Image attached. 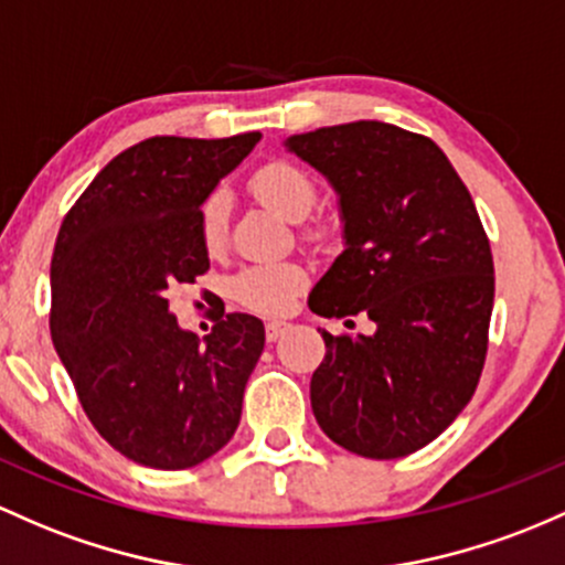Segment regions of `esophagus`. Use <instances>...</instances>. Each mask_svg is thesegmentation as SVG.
Wrapping results in <instances>:
<instances>
[{
  "label": "esophagus",
  "mask_w": 565,
  "mask_h": 565,
  "mask_svg": "<svg viewBox=\"0 0 565 565\" xmlns=\"http://www.w3.org/2000/svg\"><path fill=\"white\" fill-rule=\"evenodd\" d=\"M287 330H289L287 321H268V324H265V338H268V343H273V340L281 338Z\"/></svg>",
  "instance_id": "obj_1"
}]
</instances>
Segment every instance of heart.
<instances>
[{"label":"heart","instance_id":"heart-1","mask_svg":"<svg viewBox=\"0 0 565 565\" xmlns=\"http://www.w3.org/2000/svg\"><path fill=\"white\" fill-rule=\"evenodd\" d=\"M249 190L265 206L289 222H302L313 212V177L289 160H270L249 177ZM231 201L222 190L212 192L198 212V231L209 252H220L227 238ZM306 287V270L297 263H254L241 268L231 281V295L244 308L257 313H281L292 306L297 292Z\"/></svg>","mask_w":565,"mask_h":565}]
</instances>
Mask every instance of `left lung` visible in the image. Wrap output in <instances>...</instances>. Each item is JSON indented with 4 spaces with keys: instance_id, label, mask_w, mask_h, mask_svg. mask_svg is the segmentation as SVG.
Returning <instances> with one entry per match:
<instances>
[{
    "instance_id": "8db88e82",
    "label": "left lung",
    "mask_w": 565,
    "mask_h": 565,
    "mask_svg": "<svg viewBox=\"0 0 565 565\" xmlns=\"http://www.w3.org/2000/svg\"><path fill=\"white\" fill-rule=\"evenodd\" d=\"M338 192L343 252L308 306L364 311L373 334H330L311 377L321 431L364 458L437 439L472 399L488 351L493 257L475 201L431 139L359 120L284 141Z\"/></svg>"
}]
</instances>
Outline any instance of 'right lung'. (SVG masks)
<instances>
[{"label": "right lung", "mask_w": 565, "mask_h": 565, "mask_svg": "<svg viewBox=\"0 0 565 565\" xmlns=\"http://www.w3.org/2000/svg\"><path fill=\"white\" fill-rule=\"evenodd\" d=\"M259 139L139 141L96 173L55 238L53 345L96 431L141 467L190 469L238 429L263 321L227 313L201 343L169 297L209 270L201 203Z\"/></svg>", "instance_id": "obj_1"}]
</instances>
